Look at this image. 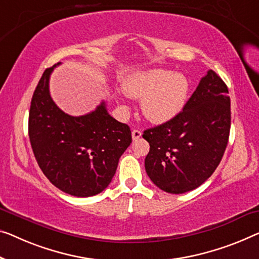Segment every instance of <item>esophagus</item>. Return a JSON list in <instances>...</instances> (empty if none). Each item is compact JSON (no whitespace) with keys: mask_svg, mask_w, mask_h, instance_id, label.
<instances>
[{"mask_svg":"<svg viewBox=\"0 0 259 259\" xmlns=\"http://www.w3.org/2000/svg\"><path fill=\"white\" fill-rule=\"evenodd\" d=\"M131 135H133V140L137 141L138 138H141V136H142V131L135 129V130H133V134H131Z\"/></svg>","mask_w":259,"mask_h":259,"instance_id":"esophagus-1","label":"esophagus"}]
</instances>
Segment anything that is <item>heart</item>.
<instances>
[{
	"label": "heart",
	"instance_id": "obj_1",
	"mask_svg": "<svg viewBox=\"0 0 259 259\" xmlns=\"http://www.w3.org/2000/svg\"><path fill=\"white\" fill-rule=\"evenodd\" d=\"M130 98L142 99L143 114L153 123H165L178 116L188 99L190 83L184 74L161 68L136 72L123 81ZM126 109L125 106H123Z\"/></svg>",
	"mask_w": 259,
	"mask_h": 259
}]
</instances>
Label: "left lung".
I'll return each mask as SVG.
<instances>
[{"label": "left lung", "instance_id": "obj_1", "mask_svg": "<svg viewBox=\"0 0 259 259\" xmlns=\"http://www.w3.org/2000/svg\"><path fill=\"white\" fill-rule=\"evenodd\" d=\"M230 121L228 87L209 69L178 116L143 133L150 144L145 157L149 178L172 194L195 190L219 166Z\"/></svg>", "mask_w": 259, "mask_h": 259}]
</instances>
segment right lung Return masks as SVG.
Listing matches in <instances>:
<instances>
[{"label":"right lung","instance_id":"right-lung-1","mask_svg":"<svg viewBox=\"0 0 259 259\" xmlns=\"http://www.w3.org/2000/svg\"><path fill=\"white\" fill-rule=\"evenodd\" d=\"M53 67L46 68L29 113L31 148L43 173L67 194L87 198L101 193L131 143L130 128L108 114L106 102L82 116L65 114L50 95Z\"/></svg>","mask_w":259,"mask_h":259}]
</instances>
